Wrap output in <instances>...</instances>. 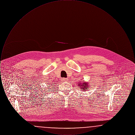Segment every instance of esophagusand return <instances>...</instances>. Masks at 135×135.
I'll use <instances>...</instances> for the list:
<instances>
[{
    "label": "esophagus",
    "mask_w": 135,
    "mask_h": 135,
    "mask_svg": "<svg viewBox=\"0 0 135 135\" xmlns=\"http://www.w3.org/2000/svg\"><path fill=\"white\" fill-rule=\"evenodd\" d=\"M68 79H67V78H62V81H67L68 80Z\"/></svg>",
    "instance_id": "obj_1"
}]
</instances>
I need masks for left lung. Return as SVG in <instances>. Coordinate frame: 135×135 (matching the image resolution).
Returning <instances> with one entry per match:
<instances>
[{"instance_id": "8db88e82", "label": "left lung", "mask_w": 135, "mask_h": 135, "mask_svg": "<svg viewBox=\"0 0 135 135\" xmlns=\"http://www.w3.org/2000/svg\"><path fill=\"white\" fill-rule=\"evenodd\" d=\"M89 82H85V81H80L79 83H78V84H77L78 86L79 87V88H80V90H87L89 88L90 86H89L90 84H89Z\"/></svg>"}]
</instances>
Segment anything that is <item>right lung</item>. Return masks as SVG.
I'll return each mask as SVG.
<instances>
[{
	"mask_svg": "<svg viewBox=\"0 0 135 135\" xmlns=\"http://www.w3.org/2000/svg\"><path fill=\"white\" fill-rule=\"evenodd\" d=\"M51 85H53V84H51Z\"/></svg>",
	"mask_w": 135,
	"mask_h": 135,
	"instance_id": "obj_1",
	"label": "right lung"
}]
</instances>
